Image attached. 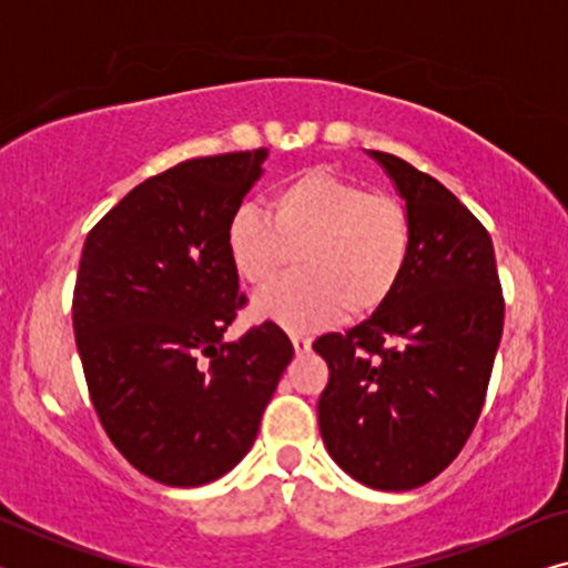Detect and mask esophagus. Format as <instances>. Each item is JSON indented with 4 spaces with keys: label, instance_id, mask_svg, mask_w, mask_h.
I'll list each match as a JSON object with an SVG mask.
<instances>
[{
    "label": "esophagus",
    "instance_id": "1",
    "mask_svg": "<svg viewBox=\"0 0 568 568\" xmlns=\"http://www.w3.org/2000/svg\"><path fill=\"white\" fill-rule=\"evenodd\" d=\"M292 346L297 354H307L310 346H313V338L302 336V333H292Z\"/></svg>",
    "mask_w": 568,
    "mask_h": 568
}]
</instances>
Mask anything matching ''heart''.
I'll return each instance as SVG.
<instances>
[{"instance_id":"1","label":"heart","mask_w":568,"mask_h":568,"mask_svg":"<svg viewBox=\"0 0 568 568\" xmlns=\"http://www.w3.org/2000/svg\"><path fill=\"white\" fill-rule=\"evenodd\" d=\"M232 266L247 284L263 286L255 315L292 331H313L341 315L369 317L393 297L406 274L414 227L400 201L367 193L359 183L313 168L271 191L266 212L237 206L224 232Z\"/></svg>"}]
</instances>
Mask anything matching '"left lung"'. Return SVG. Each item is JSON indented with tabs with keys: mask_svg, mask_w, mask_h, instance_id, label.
<instances>
[{
	"mask_svg": "<svg viewBox=\"0 0 568 568\" xmlns=\"http://www.w3.org/2000/svg\"><path fill=\"white\" fill-rule=\"evenodd\" d=\"M406 201L414 245L385 307L313 344L331 379L317 424L333 460L377 491H410L455 460L491 379L504 297L491 237L437 178L369 152Z\"/></svg>",
	"mask_w": 568,
	"mask_h": 568,
	"instance_id": "left-lung-1",
	"label": "left lung"
}]
</instances>
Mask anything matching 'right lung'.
I'll list each match as a JSON object with an SVG mask.
<instances>
[{
  "instance_id": "add662e5",
  "label": "right lung",
  "mask_w": 568,
  "mask_h": 568,
  "mask_svg": "<svg viewBox=\"0 0 568 568\" xmlns=\"http://www.w3.org/2000/svg\"><path fill=\"white\" fill-rule=\"evenodd\" d=\"M268 150L185 160L129 191L84 240L72 321L90 400L115 449L165 486H204L247 455L292 341L245 305L224 232Z\"/></svg>"
}]
</instances>
